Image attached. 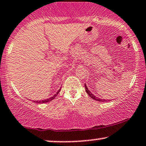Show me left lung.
I'll return each instance as SVG.
<instances>
[{
    "mask_svg": "<svg viewBox=\"0 0 146 146\" xmlns=\"http://www.w3.org/2000/svg\"><path fill=\"white\" fill-rule=\"evenodd\" d=\"M85 88H86V91L87 92V94H88L90 96V98H92V99L95 100H96V101H98V102H108V101H110V100H106L101 99V98H99L96 97L95 95H94L93 94H92V92H90L89 90H88V87H87L86 84H85Z\"/></svg>",
    "mask_w": 146,
    "mask_h": 146,
    "instance_id": "obj_1",
    "label": "left lung"
}]
</instances>
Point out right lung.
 <instances>
[{"mask_svg": "<svg viewBox=\"0 0 146 146\" xmlns=\"http://www.w3.org/2000/svg\"><path fill=\"white\" fill-rule=\"evenodd\" d=\"M60 91V88L59 90H58V92H57L55 94H54V96H52V97H50V98H47V99H46V100H40V101H38V100L34 101V102H35V103H38V104H42V103H46V102H50V101L52 100L53 99L55 98V97H56V96L58 95V94L59 93Z\"/></svg>", "mask_w": 146, "mask_h": 146, "instance_id": "add662e5", "label": "right lung"}]
</instances>
